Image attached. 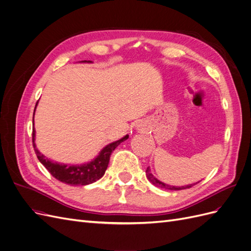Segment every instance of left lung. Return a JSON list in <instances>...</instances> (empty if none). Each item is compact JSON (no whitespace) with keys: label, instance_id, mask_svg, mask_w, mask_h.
<instances>
[{"label":"left lung","instance_id":"left-lung-1","mask_svg":"<svg viewBox=\"0 0 251 251\" xmlns=\"http://www.w3.org/2000/svg\"><path fill=\"white\" fill-rule=\"evenodd\" d=\"M146 175H147V178L149 179V181L154 184L155 187L157 188H161V189H166V190H172V191H179V190H185V189H190L192 188L194 184L196 183H193V184H189V185H184V187H174V185H169V184H166L164 182H161L159 180H157L154 176L152 175L151 171H150V168L148 167L147 170H146ZM199 182V181H198Z\"/></svg>","mask_w":251,"mask_h":251}]
</instances>
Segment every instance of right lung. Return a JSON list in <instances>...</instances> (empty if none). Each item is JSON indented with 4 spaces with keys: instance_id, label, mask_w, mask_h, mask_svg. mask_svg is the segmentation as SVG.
<instances>
[{
    "instance_id": "1",
    "label": "right lung",
    "mask_w": 251,
    "mask_h": 251,
    "mask_svg": "<svg viewBox=\"0 0 251 251\" xmlns=\"http://www.w3.org/2000/svg\"><path fill=\"white\" fill-rule=\"evenodd\" d=\"M86 60H84V62ZM34 136L35 130L33 128V131H32V143H33V148L38 160L46 167L48 171H49L50 174L53 177H55L56 179L70 185H86L100 179L104 175L105 171H106L112 151H114L121 143L128 139V135H125L123 139L107 145V146L103 148V150L100 152L98 157H96L93 161H91V163L80 166H71L53 163V161L44 156L35 146Z\"/></svg>"
}]
</instances>
